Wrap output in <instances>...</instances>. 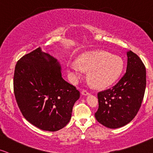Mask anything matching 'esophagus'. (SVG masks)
I'll use <instances>...</instances> for the list:
<instances>
[{"label": "esophagus", "instance_id": "34e87169", "mask_svg": "<svg viewBox=\"0 0 153 153\" xmlns=\"http://www.w3.org/2000/svg\"><path fill=\"white\" fill-rule=\"evenodd\" d=\"M82 94L84 96H88V95H89V93H88L86 90H82Z\"/></svg>", "mask_w": 153, "mask_h": 153}]
</instances>
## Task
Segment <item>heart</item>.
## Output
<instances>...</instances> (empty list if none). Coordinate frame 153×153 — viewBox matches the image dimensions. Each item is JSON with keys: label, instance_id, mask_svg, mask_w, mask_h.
I'll list each match as a JSON object with an SVG mask.
<instances>
[{"label": "heart", "instance_id": "b5f03b06", "mask_svg": "<svg viewBox=\"0 0 153 153\" xmlns=\"http://www.w3.org/2000/svg\"><path fill=\"white\" fill-rule=\"evenodd\" d=\"M123 62L120 56L105 51H89L78 56L76 62L67 64L73 82L79 79L83 70L88 71V79L97 88L111 85L121 74Z\"/></svg>", "mask_w": 153, "mask_h": 153}]
</instances>
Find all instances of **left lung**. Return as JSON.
<instances>
[{
  "mask_svg": "<svg viewBox=\"0 0 153 153\" xmlns=\"http://www.w3.org/2000/svg\"><path fill=\"white\" fill-rule=\"evenodd\" d=\"M127 67L112 88L98 93L96 119L109 128H118L131 121L138 112L146 86V70L138 56L127 52Z\"/></svg>",
  "mask_w": 153,
  "mask_h": 153,
  "instance_id": "1",
  "label": "left lung"
}]
</instances>
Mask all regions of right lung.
I'll return each instance as SVG.
<instances>
[{
    "instance_id": "right-lung-1",
    "label": "right lung",
    "mask_w": 153,
    "mask_h": 153,
    "mask_svg": "<svg viewBox=\"0 0 153 153\" xmlns=\"http://www.w3.org/2000/svg\"><path fill=\"white\" fill-rule=\"evenodd\" d=\"M14 94L26 120L38 128L56 131L69 122L80 93L62 77L57 59L38 48L15 68Z\"/></svg>"
}]
</instances>
